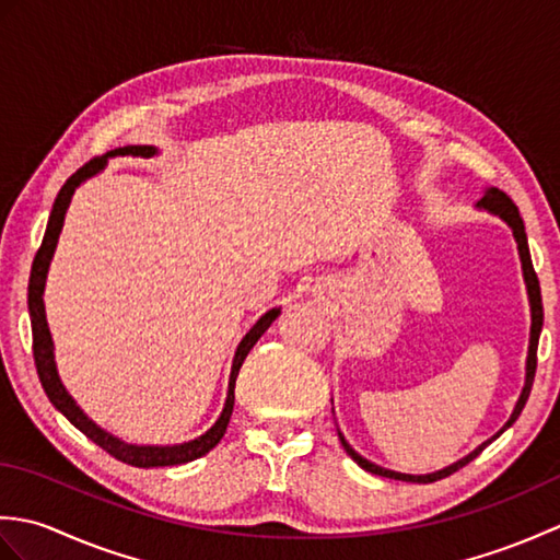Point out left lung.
Listing matches in <instances>:
<instances>
[{
  "label": "left lung",
  "mask_w": 560,
  "mask_h": 560,
  "mask_svg": "<svg viewBox=\"0 0 560 560\" xmlns=\"http://www.w3.org/2000/svg\"><path fill=\"white\" fill-rule=\"evenodd\" d=\"M481 209H489L491 213H498V217L505 219L510 223V229H513L515 233V241H517V249H520V257H522V271H525V281H527V293H529V305H532V335H529V355H527V380H525V389H522V395L517 399V407L513 411V416H510V421L503 425L505 428L513 425L517 421V416L522 413V409H525V404L529 399V392H532V383H534V373H537V347H539V335H541V325H544V307H541V289H539V279H537V271H534L532 267V257H529V245H527V233H525V223H522L520 219V209L515 207V201L510 199L503 189L498 187H486L483 189V197L479 201ZM501 431V433H503ZM498 433V435H501ZM493 435V438H498ZM491 438V440H493ZM489 440V443H491ZM483 443L481 447H477L471 452V455H467L464 459L450 464V467L440 469L435 474H425V477H411V474H399V471H389V469H383L377 467V464L368 462L365 457H361L359 452H355L347 440L341 438V445L343 450L349 452V457L359 464V467H363L365 471L371 474H377V477H387V479H397V481H411V483H433L438 479H445L450 477V474H455L457 469H462L464 464H469L474 457L479 455V452L489 445Z\"/></svg>",
  "instance_id": "obj_1"
}]
</instances>
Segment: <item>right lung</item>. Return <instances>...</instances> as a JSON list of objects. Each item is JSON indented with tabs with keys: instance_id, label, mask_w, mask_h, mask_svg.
<instances>
[{
	"instance_id": "1",
	"label": "right lung",
	"mask_w": 560,
	"mask_h": 560,
	"mask_svg": "<svg viewBox=\"0 0 560 560\" xmlns=\"http://www.w3.org/2000/svg\"><path fill=\"white\" fill-rule=\"evenodd\" d=\"M153 153H156V149H153V147H122V149H115L110 153H105V156L91 159L89 163H83L81 168L69 177V180L62 185V189H59V195H57L55 205H52L50 221H47L45 237H43V243L38 247V253H35L33 267H31V281H28V311H31V327H33V359H35V368H38V377H40L47 399H50L55 404V409L62 411L83 435L91 438L93 443L101 445L115 459H120L125 464H132V467H173V464H185V462H192L201 455H207L211 447L219 445V440L223 438L225 428H229V421H231L233 404H235V377H237V373H241L245 355L249 353V349L255 347L257 339L265 335L269 325L281 313L279 307H273V311L261 315L257 319V325L247 331L241 343H237V351H235V359H233V371H231V383H229V399H225L223 413L219 416V421L213 423L209 431L197 440H189V443L173 445V447L127 445V443H122V440H117L110 433H105L103 428H98L96 423L89 419L86 413H83L77 407V401L69 397V392L62 387V383H59L57 368H55L52 339H50V329H47L45 305H43L47 267H50L57 237H59V231H62V223H65V211L69 207L71 195H74V189L83 180H86V177L103 171V165L108 163V156H144V159H149V156H153Z\"/></svg>"
}]
</instances>
